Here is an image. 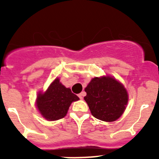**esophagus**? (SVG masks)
Wrapping results in <instances>:
<instances>
[{"label": "esophagus", "instance_id": "34e87169", "mask_svg": "<svg viewBox=\"0 0 159 159\" xmlns=\"http://www.w3.org/2000/svg\"><path fill=\"white\" fill-rule=\"evenodd\" d=\"M84 96H85V92L84 91H82L81 93H80L79 94H78V97H79L80 99H83V97Z\"/></svg>", "mask_w": 159, "mask_h": 159}]
</instances>
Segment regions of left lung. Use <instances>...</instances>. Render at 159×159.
I'll return each instance as SVG.
<instances>
[{
	"mask_svg": "<svg viewBox=\"0 0 159 159\" xmlns=\"http://www.w3.org/2000/svg\"><path fill=\"white\" fill-rule=\"evenodd\" d=\"M84 99L91 115L105 121H114L120 118L127 105L128 93L124 86L111 77L94 78L84 89Z\"/></svg>",
	"mask_w": 159,
	"mask_h": 159,
	"instance_id": "1",
	"label": "left lung"
}]
</instances>
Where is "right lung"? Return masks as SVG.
Returning <instances> with one entry per match:
<instances>
[{
    "label": "right lung",
    "instance_id": "add662e5",
    "mask_svg": "<svg viewBox=\"0 0 159 159\" xmlns=\"http://www.w3.org/2000/svg\"><path fill=\"white\" fill-rule=\"evenodd\" d=\"M79 100L70 89L60 83L58 78L54 80L45 93H39L37 98V107L40 113L50 121L63 118L66 115L71 102Z\"/></svg>",
    "mask_w": 159,
    "mask_h": 159
}]
</instances>
